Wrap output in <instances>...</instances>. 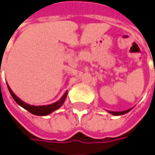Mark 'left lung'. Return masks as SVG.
Here are the masks:
<instances>
[{
	"label": "left lung",
	"instance_id": "1",
	"mask_svg": "<svg viewBox=\"0 0 155 155\" xmlns=\"http://www.w3.org/2000/svg\"><path fill=\"white\" fill-rule=\"evenodd\" d=\"M131 110L130 109H128V110H125V111H122V112H113V111H107L109 114H113V115H116V116H119V115H122V114H127L128 112H130Z\"/></svg>",
	"mask_w": 155,
	"mask_h": 155
}]
</instances>
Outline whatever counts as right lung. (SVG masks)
<instances>
[{
	"label": "right lung",
	"mask_w": 155,
	"mask_h": 155,
	"mask_svg": "<svg viewBox=\"0 0 155 155\" xmlns=\"http://www.w3.org/2000/svg\"><path fill=\"white\" fill-rule=\"evenodd\" d=\"M7 88H8V90H9L10 94L12 96L13 100L17 102L18 104L19 105L20 107H22L23 108L26 109L27 111L30 112L31 114H34V115H37V116H46V115H48L51 113H53L54 111L60 108L61 106L63 105V103H64L65 98H66V94H67V91H66L65 94H63V96L58 101H56L54 103H52L50 105H47V106H33V105L27 104L25 101H23L22 100L19 99L17 95L12 92V90L8 86V84H7Z\"/></svg>",
	"instance_id": "1"
}]
</instances>
